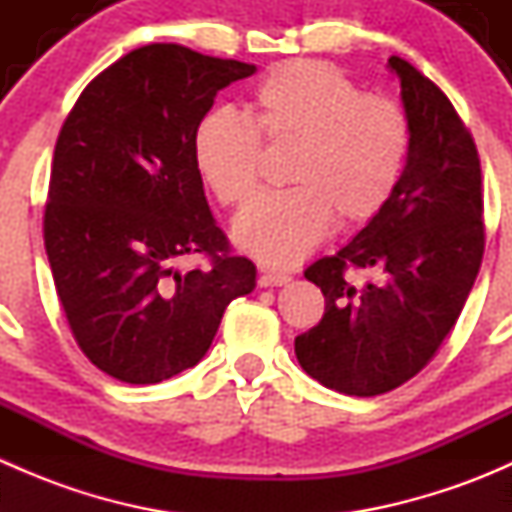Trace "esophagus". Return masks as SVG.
Here are the masks:
<instances>
[{"mask_svg": "<svg viewBox=\"0 0 512 512\" xmlns=\"http://www.w3.org/2000/svg\"><path fill=\"white\" fill-rule=\"evenodd\" d=\"M260 287H282L289 282V275L285 272H272V270H262L260 272Z\"/></svg>", "mask_w": 512, "mask_h": 512, "instance_id": "obj_1", "label": "esophagus"}]
</instances>
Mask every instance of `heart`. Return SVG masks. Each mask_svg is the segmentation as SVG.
<instances>
[{"mask_svg":"<svg viewBox=\"0 0 512 512\" xmlns=\"http://www.w3.org/2000/svg\"><path fill=\"white\" fill-rule=\"evenodd\" d=\"M262 141L297 146L294 188L262 193L235 223L242 250L265 265L307 257L334 223L374 220L394 195L411 151V118L389 94L366 91L337 66L297 59L257 84L250 113L213 108L193 133V160L223 205H242L257 188Z\"/></svg>","mask_w":512,"mask_h":512,"instance_id":"obj_1","label":"heart"}]
</instances>
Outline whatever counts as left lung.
Here are the masks:
<instances>
[{"label":"left lung","mask_w":512,"mask_h":512,"mask_svg":"<svg viewBox=\"0 0 512 512\" xmlns=\"http://www.w3.org/2000/svg\"><path fill=\"white\" fill-rule=\"evenodd\" d=\"M411 118V151L394 195L337 255L304 270L324 317L294 339L302 369L327 389L379 396L414 379L441 349L485 250L483 180L471 131L448 96L391 56ZM375 280L356 283L353 272Z\"/></svg>","instance_id":"1"}]
</instances>
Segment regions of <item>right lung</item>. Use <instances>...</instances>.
Instances as JSON below:
<instances>
[{
	"instance_id": "1",
	"label": "right lung",
	"mask_w": 512,
	"mask_h": 512,
	"mask_svg": "<svg viewBox=\"0 0 512 512\" xmlns=\"http://www.w3.org/2000/svg\"><path fill=\"white\" fill-rule=\"evenodd\" d=\"M255 66L148 44L81 91L54 148L44 247L81 352L126 384L203 359L255 265L232 252L193 160V133ZM185 256L205 266L178 271Z\"/></svg>"
}]
</instances>
